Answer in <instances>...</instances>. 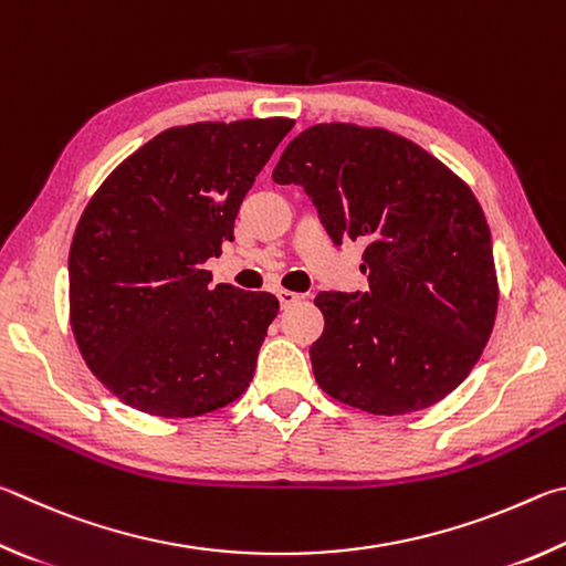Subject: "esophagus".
Returning a JSON list of instances; mask_svg holds the SVG:
<instances>
[{
  "mask_svg": "<svg viewBox=\"0 0 566 566\" xmlns=\"http://www.w3.org/2000/svg\"><path fill=\"white\" fill-rule=\"evenodd\" d=\"M303 298V295L293 293V291H277V303H281V308H291V305H295Z\"/></svg>",
  "mask_w": 566,
  "mask_h": 566,
  "instance_id": "esophagus-1",
  "label": "esophagus"
}]
</instances>
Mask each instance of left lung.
<instances>
[{"mask_svg":"<svg viewBox=\"0 0 566 566\" xmlns=\"http://www.w3.org/2000/svg\"><path fill=\"white\" fill-rule=\"evenodd\" d=\"M273 181L308 193L335 245L368 243V291L315 298L321 388L373 415L424 410L458 388L500 298L490 228L468 184L408 138L353 124L305 128Z\"/></svg>","mask_w":566,"mask_h":566,"instance_id":"left-lung-1","label":"left lung"}]
</instances>
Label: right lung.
Listing matches in <instances>:
<instances>
[{
    "instance_id": "add662e5",
    "label": "right lung",
    "mask_w": 566,
    "mask_h": 566,
    "mask_svg": "<svg viewBox=\"0 0 566 566\" xmlns=\"http://www.w3.org/2000/svg\"><path fill=\"white\" fill-rule=\"evenodd\" d=\"M291 118L166 128L116 166L84 208L69 251L78 350L128 408L196 418L253 380L277 315L271 293L211 285L208 258Z\"/></svg>"
}]
</instances>
